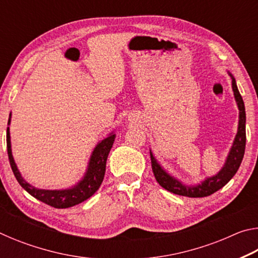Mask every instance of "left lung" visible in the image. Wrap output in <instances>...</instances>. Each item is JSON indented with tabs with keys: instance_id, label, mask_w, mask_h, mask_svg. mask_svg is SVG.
Segmentation results:
<instances>
[{
	"instance_id": "8db88e82",
	"label": "left lung",
	"mask_w": 258,
	"mask_h": 258,
	"mask_svg": "<svg viewBox=\"0 0 258 258\" xmlns=\"http://www.w3.org/2000/svg\"><path fill=\"white\" fill-rule=\"evenodd\" d=\"M228 73L231 80H232V91L239 109V123L237 134H235L229 155L226 157L225 163L223 167L221 168V171L215 174V175L206 177L204 181L196 185L185 184V183H183L182 181L177 180L176 177L171 175L168 172H166L150 150L151 167L156 180L164 189L172 192V194L184 196V197L189 198L207 197V196H211L214 192L220 190L221 187H223L234 176V174L239 169V166L241 164L244 155V147H246V111H244L243 100L239 93L234 77L230 72Z\"/></svg>"
}]
</instances>
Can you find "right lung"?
Returning <instances> with one entry per match:
<instances>
[{"label": "right lung", "mask_w": 258, "mask_h": 258, "mask_svg": "<svg viewBox=\"0 0 258 258\" xmlns=\"http://www.w3.org/2000/svg\"><path fill=\"white\" fill-rule=\"evenodd\" d=\"M11 123V112L9 116L8 125ZM116 134L111 132L107 138L101 140L92 151V155L90 157L89 164H87L86 172L84 176L82 177L80 182H77L75 185H72L67 189L60 190H46L38 189L25 180L21 175L17 164L12 156L11 150V140H10V127L7 128V148L9 161H10L12 172H14L17 181L24 189L32 195L34 198H36L40 202L54 208H69L75 206L89 199L91 196H93L101 185L103 181L104 173H106V163L109 152L115 141Z\"/></svg>", "instance_id": "add662e5"}]
</instances>
